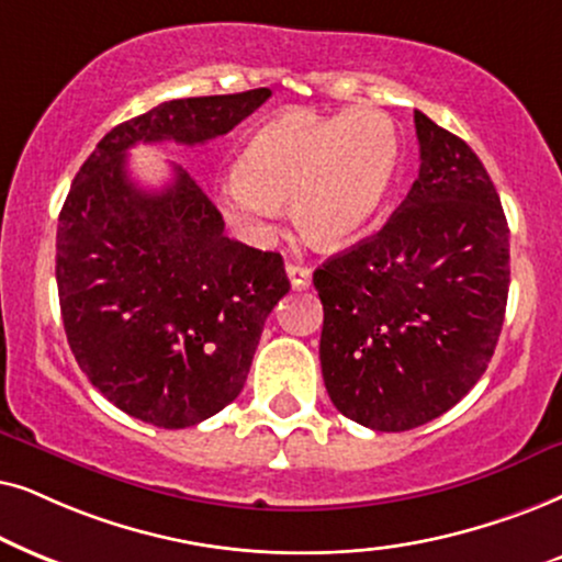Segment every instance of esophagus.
Wrapping results in <instances>:
<instances>
[{
    "label": "esophagus",
    "instance_id": "obj_1",
    "mask_svg": "<svg viewBox=\"0 0 562 562\" xmlns=\"http://www.w3.org/2000/svg\"><path fill=\"white\" fill-rule=\"evenodd\" d=\"M288 277H290V282H293L295 290H305V288H311L313 269L305 267V265H297V261H290Z\"/></svg>",
    "mask_w": 562,
    "mask_h": 562
}]
</instances>
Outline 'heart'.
<instances>
[{
    "instance_id": "obj_1",
    "label": "heart",
    "mask_w": 562,
    "mask_h": 562,
    "mask_svg": "<svg viewBox=\"0 0 562 562\" xmlns=\"http://www.w3.org/2000/svg\"><path fill=\"white\" fill-rule=\"evenodd\" d=\"M398 161V128L385 112H282L246 140L236 177L221 184L218 203L251 238L265 236L277 205L288 203L295 228L311 244L339 249L375 221Z\"/></svg>"
}]
</instances>
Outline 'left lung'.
<instances>
[{
    "instance_id": "1",
    "label": "left lung",
    "mask_w": 562,
    "mask_h": 562,
    "mask_svg": "<svg viewBox=\"0 0 562 562\" xmlns=\"http://www.w3.org/2000/svg\"><path fill=\"white\" fill-rule=\"evenodd\" d=\"M414 123L422 167L406 200L313 272L328 398L375 431L416 429L468 395L508 297V226L488 171L424 112Z\"/></svg>"
}]
</instances>
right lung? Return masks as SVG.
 I'll return each mask as SVG.
<instances>
[{
	"label": "right lung",
	"mask_w": 562,
	"mask_h": 562,
	"mask_svg": "<svg viewBox=\"0 0 562 562\" xmlns=\"http://www.w3.org/2000/svg\"><path fill=\"white\" fill-rule=\"evenodd\" d=\"M269 89L161 102L104 136L58 215L56 280L66 339L97 391L128 416L184 429L236 401L261 328L290 290L285 261L223 234L182 167L159 192L128 177L136 144H207Z\"/></svg>",
	"instance_id": "1"
}]
</instances>
